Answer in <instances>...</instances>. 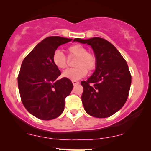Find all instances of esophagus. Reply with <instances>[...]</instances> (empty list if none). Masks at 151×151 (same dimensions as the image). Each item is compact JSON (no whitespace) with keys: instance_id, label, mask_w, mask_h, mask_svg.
I'll return each mask as SVG.
<instances>
[{"instance_id":"1","label":"esophagus","mask_w":151,"mask_h":151,"mask_svg":"<svg viewBox=\"0 0 151 151\" xmlns=\"http://www.w3.org/2000/svg\"><path fill=\"white\" fill-rule=\"evenodd\" d=\"M72 84H73L74 86H75V85H77V84H79V81H77V80H72Z\"/></svg>"}]
</instances>
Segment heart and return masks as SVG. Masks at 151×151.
Returning <instances> with one entry per match:
<instances>
[{
  "label": "heart",
  "instance_id": "heart-1",
  "mask_svg": "<svg viewBox=\"0 0 151 151\" xmlns=\"http://www.w3.org/2000/svg\"><path fill=\"white\" fill-rule=\"evenodd\" d=\"M68 56L76 58L74 68L68 69L62 74L64 77L70 79H79L84 77L88 72H91L96 69L97 60L95 55L87 52V50L81 45L76 44L67 48ZM54 65L59 70H64L68 65V60L60 50H56L52 55Z\"/></svg>",
  "mask_w": 151,
  "mask_h": 151
}]
</instances>
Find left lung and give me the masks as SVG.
<instances>
[{
    "mask_svg": "<svg viewBox=\"0 0 151 151\" xmlns=\"http://www.w3.org/2000/svg\"><path fill=\"white\" fill-rule=\"evenodd\" d=\"M74 41L91 45L96 58V70L81 84L84 110L96 118H106L122 108L129 96L131 75L126 60L106 40L75 38Z\"/></svg>",
    "mask_w": 151,
    "mask_h": 151,
    "instance_id": "obj_1",
    "label": "left lung"
}]
</instances>
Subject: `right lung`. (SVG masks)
Here are the masks:
<instances>
[{
    "instance_id": "right-lung-1",
    "label": "right lung",
    "mask_w": 151,
    "mask_h": 151,
    "mask_svg": "<svg viewBox=\"0 0 151 151\" xmlns=\"http://www.w3.org/2000/svg\"><path fill=\"white\" fill-rule=\"evenodd\" d=\"M72 40L59 36L46 37L22 62L18 77L20 98L25 108L37 119L51 120L63 112L65 98L73 84L68 78L58 79L61 72L52 58L59 46Z\"/></svg>"
}]
</instances>
